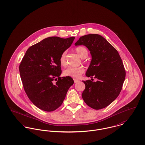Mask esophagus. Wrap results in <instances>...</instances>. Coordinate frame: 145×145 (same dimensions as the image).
I'll return each mask as SVG.
<instances>
[{
    "label": "esophagus",
    "mask_w": 145,
    "mask_h": 145,
    "mask_svg": "<svg viewBox=\"0 0 145 145\" xmlns=\"http://www.w3.org/2000/svg\"><path fill=\"white\" fill-rule=\"evenodd\" d=\"M80 82V80H76V79H74V83H78V82Z\"/></svg>",
    "instance_id": "esophagus-1"
}]
</instances>
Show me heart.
Returning <instances> with one entry per match:
<instances>
[{
	"label": "heart",
	"mask_w": 145,
	"mask_h": 145,
	"mask_svg": "<svg viewBox=\"0 0 145 145\" xmlns=\"http://www.w3.org/2000/svg\"><path fill=\"white\" fill-rule=\"evenodd\" d=\"M76 51L81 58H84L87 57L88 54V49L83 46H79L76 48ZM66 52H63L59 57L60 65L65 67L67 65ZM84 72V68L83 67H68L63 71L65 76H68L74 78H78Z\"/></svg>",
	"instance_id": "1"
}]
</instances>
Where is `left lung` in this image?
Returning <instances> with one entry per match:
<instances>
[{
    "mask_svg": "<svg viewBox=\"0 0 145 145\" xmlns=\"http://www.w3.org/2000/svg\"><path fill=\"white\" fill-rule=\"evenodd\" d=\"M76 46L84 45L90 51L92 61L86 76L96 82L82 80L85 89L82 97L95 110L110 105L120 95L126 77L125 67L117 50L103 37L90 34L80 37Z\"/></svg>",
    "mask_w": 145,
    "mask_h": 145,
    "instance_id": "obj_1",
    "label": "left lung"
}]
</instances>
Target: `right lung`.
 <instances>
[{
  "instance_id": "add662e5",
  "label": "right lung",
  "mask_w": 145,
  "mask_h": 145,
  "mask_svg": "<svg viewBox=\"0 0 145 145\" xmlns=\"http://www.w3.org/2000/svg\"><path fill=\"white\" fill-rule=\"evenodd\" d=\"M74 38H47L28 49L19 65L20 78L27 96L43 111L52 112L59 108L74 83L70 77H59L62 73L59 57Z\"/></svg>"
}]
</instances>
